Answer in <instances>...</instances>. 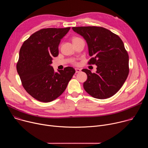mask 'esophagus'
Returning <instances> with one entry per match:
<instances>
[{"label":"esophagus","mask_w":148,"mask_h":148,"mask_svg":"<svg viewBox=\"0 0 148 148\" xmlns=\"http://www.w3.org/2000/svg\"><path fill=\"white\" fill-rule=\"evenodd\" d=\"M81 69L77 68V69H75V73H79L81 71Z\"/></svg>","instance_id":"obj_1"}]
</instances>
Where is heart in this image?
Returning <instances> with one entry per match:
<instances>
[{
	"instance_id": "b5f03b06",
	"label": "heart",
	"mask_w": 148,
	"mask_h": 148,
	"mask_svg": "<svg viewBox=\"0 0 148 148\" xmlns=\"http://www.w3.org/2000/svg\"><path fill=\"white\" fill-rule=\"evenodd\" d=\"M78 38H78V37H73V41H74V40H77V39H78ZM73 62L74 63V64H77V62H76L75 61H73Z\"/></svg>"
}]
</instances>
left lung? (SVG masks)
Segmentation results:
<instances>
[{
  "label": "left lung",
  "instance_id": "left-lung-1",
  "mask_svg": "<svg viewBox=\"0 0 148 148\" xmlns=\"http://www.w3.org/2000/svg\"><path fill=\"white\" fill-rule=\"evenodd\" d=\"M73 30L87 41L88 64L97 66L96 73L82 69L87 75L83 86L94 98L106 99L122 87L129 74V56L121 38L110 30L97 26L73 27Z\"/></svg>",
  "mask_w": 148,
  "mask_h": 148
}]
</instances>
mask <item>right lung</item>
Returning <instances> with one entry per match:
<instances>
[{"label": "right lung", "mask_w": 148, "mask_h": 148, "mask_svg": "<svg viewBox=\"0 0 148 148\" xmlns=\"http://www.w3.org/2000/svg\"><path fill=\"white\" fill-rule=\"evenodd\" d=\"M70 29H41L32 34L20 48L17 73L27 92L39 101L49 102L57 98L75 73L71 67L55 73L50 66L53 57L58 55L61 39Z\"/></svg>", "instance_id": "obj_1"}]
</instances>
